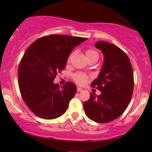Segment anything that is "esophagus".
<instances>
[{"mask_svg":"<svg viewBox=\"0 0 152 152\" xmlns=\"http://www.w3.org/2000/svg\"><path fill=\"white\" fill-rule=\"evenodd\" d=\"M82 91V88H80V87H77V91Z\"/></svg>","mask_w":152,"mask_h":152,"instance_id":"obj_1","label":"esophagus"}]
</instances>
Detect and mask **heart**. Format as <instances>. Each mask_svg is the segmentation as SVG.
I'll use <instances>...</instances> for the list:
<instances>
[{
  "mask_svg": "<svg viewBox=\"0 0 152 152\" xmlns=\"http://www.w3.org/2000/svg\"><path fill=\"white\" fill-rule=\"evenodd\" d=\"M85 53H86V56L87 59L94 58V57H96V58H99V53H97L96 50H94L93 49L86 50ZM69 59H70V57L68 59V61H69ZM74 79L76 83H78V84L82 85L84 84V83L88 81V77L86 74H83V73H77V74H74Z\"/></svg>",
  "mask_w": 152,
  "mask_h": 152,
  "instance_id": "obj_1",
  "label": "heart"
}]
</instances>
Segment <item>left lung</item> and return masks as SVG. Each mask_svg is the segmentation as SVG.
I'll list each match as a JSON object with an SVG mask.
<instances>
[{
  "label": "left lung",
  "instance_id": "8db88e82",
  "mask_svg": "<svg viewBox=\"0 0 152 152\" xmlns=\"http://www.w3.org/2000/svg\"><path fill=\"white\" fill-rule=\"evenodd\" d=\"M95 46L102 51L104 61L91 86L102 94L91 93L83 108L92 121L107 123L121 116L129 104L134 89L133 69L126 53L118 46L104 41H98Z\"/></svg>",
  "mask_w": 152,
  "mask_h": 152
}]
</instances>
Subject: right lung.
Returning <instances> with one entry per match:
<instances>
[{
	"mask_svg": "<svg viewBox=\"0 0 152 152\" xmlns=\"http://www.w3.org/2000/svg\"><path fill=\"white\" fill-rule=\"evenodd\" d=\"M86 38L53 34L35 41L27 48L18 66V86L24 102L35 115L44 119L58 118L66 112L76 93L74 83H53L65 69L76 46Z\"/></svg>",
	"mask_w": 152,
	"mask_h": 152,
	"instance_id": "1",
	"label": "right lung"
}]
</instances>
